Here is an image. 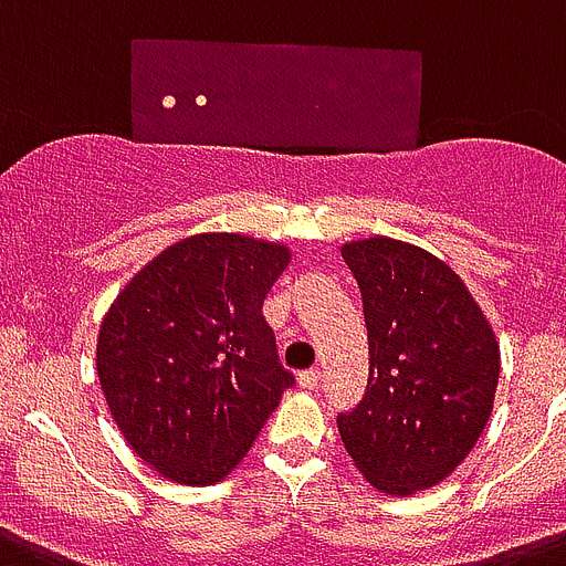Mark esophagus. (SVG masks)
I'll return each mask as SVG.
<instances>
[{
  "instance_id": "esophagus-1",
  "label": "esophagus",
  "mask_w": 566,
  "mask_h": 566,
  "mask_svg": "<svg viewBox=\"0 0 566 566\" xmlns=\"http://www.w3.org/2000/svg\"><path fill=\"white\" fill-rule=\"evenodd\" d=\"M319 379H322L319 368H311V371H302V374H298V386L307 388V391H311V388L319 386Z\"/></svg>"
}]
</instances>
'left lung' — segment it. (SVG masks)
Segmentation results:
<instances>
[{"label":"left lung","mask_w":566,"mask_h":566,"mask_svg":"<svg viewBox=\"0 0 566 566\" xmlns=\"http://www.w3.org/2000/svg\"><path fill=\"white\" fill-rule=\"evenodd\" d=\"M363 293L368 388L336 417L345 452L374 489L415 495L446 481L492 415L495 331L446 261L374 235L342 247Z\"/></svg>","instance_id":"obj_1"}]
</instances>
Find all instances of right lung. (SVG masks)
I'll return each mask as SVG.
<instances>
[{"label": "right lung", "instance_id": "1", "mask_svg": "<svg viewBox=\"0 0 566 566\" xmlns=\"http://www.w3.org/2000/svg\"><path fill=\"white\" fill-rule=\"evenodd\" d=\"M291 250L198 232L140 268L103 316L97 377L112 420L160 478L212 486L239 467L293 374L261 316Z\"/></svg>", "mask_w": 566, "mask_h": 566}]
</instances>
